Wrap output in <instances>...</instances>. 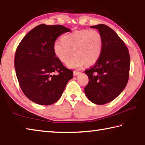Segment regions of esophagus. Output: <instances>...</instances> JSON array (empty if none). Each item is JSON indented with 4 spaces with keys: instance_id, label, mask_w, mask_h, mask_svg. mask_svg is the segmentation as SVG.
Here are the masks:
<instances>
[{
    "instance_id": "esophagus-1",
    "label": "esophagus",
    "mask_w": 145,
    "mask_h": 145,
    "mask_svg": "<svg viewBox=\"0 0 145 145\" xmlns=\"http://www.w3.org/2000/svg\"><path fill=\"white\" fill-rule=\"evenodd\" d=\"M80 73V72H77V71H74V72H73V75H74V76H76V75H78L79 73Z\"/></svg>"
}]
</instances>
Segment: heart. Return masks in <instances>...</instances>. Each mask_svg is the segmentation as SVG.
<instances>
[{
  "label": "heart",
  "mask_w": 145,
  "mask_h": 145,
  "mask_svg": "<svg viewBox=\"0 0 145 145\" xmlns=\"http://www.w3.org/2000/svg\"><path fill=\"white\" fill-rule=\"evenodd\" d=\"M103 49V36L95 29H82L67 34L53 46L54 55L61 63H67L72 54L75 55L67 65L70 69H81L87 64H95L100 58Z\"/></svg>",
  "instance_id": "1"
}]
</instances>
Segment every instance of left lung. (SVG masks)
Listing matches in <instances>:
<instances>
[{
  "label": "left lung",
  "instance_id": "obj_1",
  "mask_svg": "<svg viewBox=\"0 0 145 145\" xmlns=\"http://www.w3.org/2000/svg\"><path fill=\"white\" fill-rule=\"evenodd\" d=\"M90 27L103 36V49L94 66L85 71L89 81L84 92L92 103L103 105L115 99L126 87L130 57L124 42L111 28L103 24Z\"/></svg>",
  "mask_w": 145,
  "mask_h": 145
}]
</instances>
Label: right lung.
Masks as SVG:
<instances>
[{
	"label": "right lung",
	"mask_w": 145,
	"mask_h": 145,
	"mask_svg": "<svg viewBox=\"0 0 145 145\" xmlns=\"http://www.w3.org/2000/svg\"><path fill=\"white\" fill-rule=\"evenodd\" d=\"M70 31L61 25H38L17 48L14 58L17 78L22 92L34 103L44 106L55 103L73 78L72 71L63 66L53 51L56 39ZM56 72L58 74H55Z\"/></svg>",
	"instance_id": "obj_1"
}]
</instances>
